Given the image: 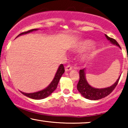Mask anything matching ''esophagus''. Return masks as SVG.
<instances>
[{"instance_id": "obj_1", "label": "esophagus", "mask_w": 128, "mask_h": 128, "mask_svg": "<svg viewBox=\"0 0 128 128\" xmlns=\"http://www.w3.org/2000/svg\"><path fill=\"white\" fill-rule=\"evenodd\" d=\"M72 68H73L72 66H70V65H68V66H67L66 67L65 70H66V72H68V71H70V70H71Z\"/></svg>"}]
</instances>
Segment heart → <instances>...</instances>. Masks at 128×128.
Instances as JSON below:
<instances>
[{"mask_svg":"<svg viewBox=\"0 0 128 128\" xmlns=\"http://www.w3.org/2000/svg\"><path fill=\"white\" fill-rule=\"evenodd\" d=\"M92 42L91 41H85L83 42H82L79 46V48L80 49H86V48H88L89 47H90L91 46H92Z\"/></svg>","mask_w":128,"mask_h":128,"instance_id":"1","label":"heart"}]
</instances>
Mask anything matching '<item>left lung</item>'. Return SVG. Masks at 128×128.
Segmentation results:
<instances>
[{
	"label": "left lung",
	"instance_id": "1",
	"mask_svg": "<svg viewBox=\"0 0 128 128\" xmlns=\"http://www.w3.org/2000/svg\"><path fill=\"white\" fill-rule=\"evenodd\" d=\"M105 36H106V38L108 40H110L112 44L117 45V46L120 48V45L118 44V43L115 39L109 37L106 35H105ZM85 75H86V73H85L84 69L79 70V80L77 84V89L79 91V92L85 98L90 100H94L105 98V97L109 95L111 92H112V91L116 88V86H117V85L118 84L120 78V76L117 81L112 86L108 88H105L98 89L94 88L90 86L86 82Z\"/></svg>",
	"mask_w": 128,
	"mask_h": 128
}]
</instances>
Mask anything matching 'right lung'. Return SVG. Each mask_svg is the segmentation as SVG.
I'll list each match as a JSON object with an SVG mask.
<instances>
[{
	"label": "right lung",
	"instance_id": "add662e5",
	"mask_svg": "<svg viewBox=\"0 0 128 128\" xmlns=\"http://www.w3.org/2000/svg\"><path fill=\"white\" fill-rule=\"evenodd\" d=\"M37 30V29H30V30H28V31L23 32H22V33L20 34H19L17 36H21V35H23V34H25L29 33V32H32L34 31V30ZM64 72H65V70H64V65H63V64H61V65L60 66L58 70H57L56 73L55 78H54V79H53L52 82L50 83V84L49 86L46 88L42 90V91H40V92H33V93H25V92H21L23 94H24V96L34 99H44V98H47V97L49 96V95H50L53 92L56 88L57 86H58V84L59 82L60 79L61 78L62 74L64 73Z\"/></svg>",
	"mask_w": 128,
	"mask_h": 128
}]
</instances>
